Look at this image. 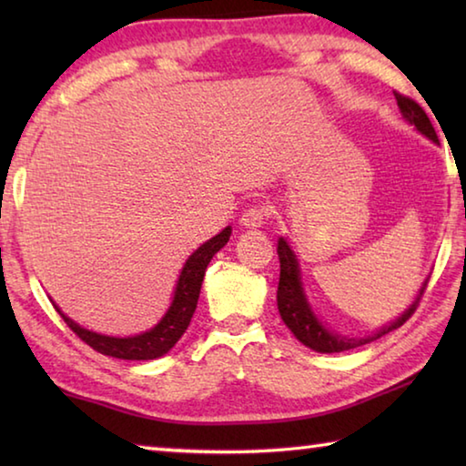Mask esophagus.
Instances as JSON below:
<instances>
[{
  "label": "esophagus",
  "instance_id": "obj_1",
  "mask_svg": "<svg viewBox=\"0 0 466 466\" xmlns=\"http://www.w3.org/2000/svg\"><path fill=\"white\" fill-rule=\"evenodd\" d=\"M267 218H269V208H265V205H252V208H248L240 216V226H244V228H261Z\"/></svg>",
  "mask_w": 466,
  "mask_h": 466
}]
</instances>
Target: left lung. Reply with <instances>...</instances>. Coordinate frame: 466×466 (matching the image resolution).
Masks as SVG:
<instances>
[{"label":"left lung","mask_w":466,"mask_h":466,"mask_svg":"<svg viewBox=\"0 0 466 466\" xmlns=\"http://www.w3.org/2000/svg\"><path fill=\"white\" fill-rule=\"evenodd\" d=\"M394 98H397V105L400 108V113H403L405 121L415 125V129L420 131L421 136L430 137L433 144H438L436 129H433V125L430 121V116L425 115V110L417 105L413 98L403 96V94L399 92H394ZM278 255H279V267H281L279 286H278V309H279L281 319L299 343H304L306 347H310V350L319 353H339L347 350H356V347L374 341V339H380L382 335L390 333V330L399 329L400 325H405V322L411 319V314L415 312L417 306H420L425 286H428V279H425L420 294H417V298L413 299V304L409 306V309L400 314L397 320H392L390 325L378 329L376 333L366 335V337H345L329 330L317 317H314L309 299L304 296L302 279H299L298 258L294 255V250L289 248L286 238L278 240Z\"/></svg>","instance_id":"8db88e82"}]
</instances>
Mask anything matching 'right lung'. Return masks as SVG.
Instances as JSON below:
<instances>
[{
  "mask_svg": "<svg viewBox=\"0 0 466 466\" xmlns=\"http://www.w3.org/2000/svg\"><path fill=\"white\" fill-rule=\"evenodd\" d=\"M230 234H232V228L230 226L224 228L222 232L205 244H201V247L187 258L183 271L178 275L175 298H172L170 309L167 310V314H164L162 320L157 322L154 329L146 330V333L136 335V337L100 335L77 325V322L66 317L57 306H55V309H57V312L61 314V319L67 322V327L72 329L84 343H88L92 350L102 353V356L119 358V360L160 358L175 347V343L187 330L188 322L193 319V312L197 309V299H199L205 269H208V265L211 258H214L216 252L226 247V242L230 240Z\"/></svg>",
  "mask_w": 466,
  "mask_h": 466,
  "instance_id": "add662e5",
  "label": "right lung"
}]
</instances>
